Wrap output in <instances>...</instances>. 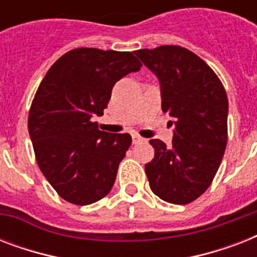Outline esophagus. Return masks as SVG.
Here are the masks:
<instances>
[{
	"mask_svg": "<svg viewBox=\"0 0 257 257\" xmlns=\"http://www.w3.org/2000/svg\"><path fill=\"white\" fill-rule=\"evenodd\" d=\"M132 140H133V144H137V143H141V141H144V139L135 133V135H132Z\"/></svg>",
	"mask_w": 257,
	"mask_h": 257,
	"instance_id": "34e87169",
	"label": "esophagus"
}]
</instances>
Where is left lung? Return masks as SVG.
Segmentation results:
<instances>
[{
    "label": "left lung",
    "instance_id": "1",
    "mask_svg": "<svg viewBox=\"0 0 257 257\" xmlns=\"http://www.w3.org/2000/svg\"><path fill=\"white\" fill-rule=\"evenodd\" d=\"M156 74L161 109L175 117L172 144H149L155 157L145 164L149 187L161 200L188 204L211 185L228 139V98L217 74L193 52L177 45L135 52Z\"/></svg>",
    "mask_w": 257,
    "mask_h": 257
}]
</instances>
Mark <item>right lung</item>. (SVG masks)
I'll return each mask as SVG.
<instances>
[{
    "instance_id": "obj_1",
    "label": "right lung",
    "mask_w": 257,
    "mask_h": 257,
    "mask_svg": "<svg viewBox=\"0 0 257 257\" xmlns=\"http://www.w3.org/2000/svg\"><path fill=\"white\" fill-rule=\"evenodd\" d=\"M141 66L131 52L77 48L42 78L28 129L42 175L66 201L88 205L112 189L132 137L100 131L93 118L104 114L114 84Z\"/></svg>"
}]
</instances>
